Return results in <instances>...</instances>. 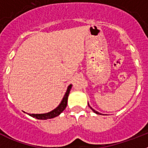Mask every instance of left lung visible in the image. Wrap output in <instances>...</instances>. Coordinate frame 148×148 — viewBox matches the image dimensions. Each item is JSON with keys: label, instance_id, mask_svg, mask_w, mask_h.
<instances>
[{"label": "left lung", "instance_id": "left-lung-1", "mask_svg": "<svg viewBox=\"0 0 148 148\" xmlns=\"http://www.w3.org/2000/svg\"><path fill=\"white\" fill-rule=\"evenodd\" d=\"M88 105H89V104H88ZM89 107H90V108H91V110H92L93 111L94 113H96V114H99V115H101V113H99V112H97V111H96V110H93V109H92V108H91V107H90V105H89Z\"/></svg>", "mask_w": 148, "mask_h": 148}]
</instances>
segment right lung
<instances>
[{
	"instance_id": "right-lung-1",
	"label": "right lung",
	"mask_w": 148,
	"mask_h": 148,
	"mask_svg": "<svg viewBox=\"0 0 148 148\" xmlns=\"http://www.w3.org/2000/svg\"><path fill=\"white\" fill-rule=\"evenodd\" d=\"M72 86H73L72 84H70V85L68 86L66 92V93H65L64 98H63L62 101H61V103L59 104V105H58L56 109H54L53 110L50 111V112L47 113H42V114H30V113H28V115H29L30 116H32L33 118L41 120H46L48 119H53L56 117V116H59L63 111L64 110L65 108H66V104H67L68 96H69V94H70V91L72 88Z\"/></svg>"
}]
</instances>
